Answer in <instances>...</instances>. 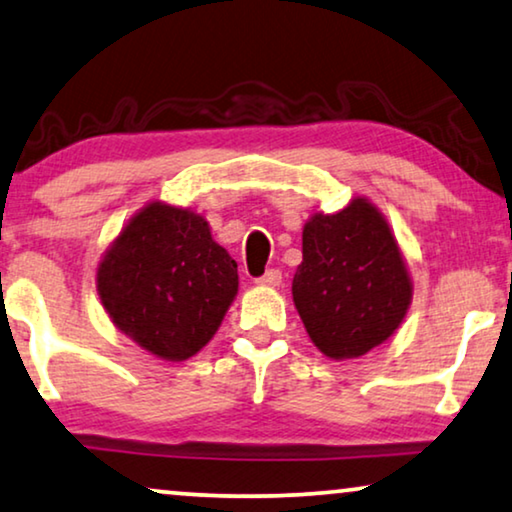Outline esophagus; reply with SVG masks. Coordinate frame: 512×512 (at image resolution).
Segmentation results:
<instances>
[{"label": "esophagus", "instance_id": "obj_1", "mask_svg": "<svg viewBox=\"0 0 512 512\" xmlns=\"http://www.w3.org/2000/svg\"><path fill=\"white\" fill-rule=\"evenodd\" d=\"M280 280H283V273H280L278 269H269V271L264 273V276L255 278V283L257 285H266V287H276V285H280Z\"/></svg>", "mask_w": 512, "mask_h": 512}]
</instances>
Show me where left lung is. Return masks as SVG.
<instances>
[{
  "label": "left lung",
  "mask_w": 512,
  "mask_h": 512,
  "mask_svg": "<svg viewBox=\"0 0 512 512\" xmlns=\"http://www.w3.org/2000/svg\"><path fill=\"white\" fill-rule=\"evenodd\" d=\"M410 294L397 241L369 201L355 199L343 211L306 222L292 297L308 336L327 357L352 359L387 341Z\"/></svg>",
  "instance_id": "obj_1"
}]
</instances>
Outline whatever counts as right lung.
Masks as SVG:
<instances>
[{
	"instance_id": "add662e5",
	"label": "right lung",
	"mask_w": 512,
	"mask_h": 512,
	"mask_svg": "<svg viewBox=\"0 0 512 512\" xmlns=\"http://www.w3.org/2000/svg\"><path fill=\"white\" fill-rule=\"evenodd\" d=\"M97 287L122 334L181 362L218 331L239 273L201 215L155 201L115 239L99 264Z\"/></svg>"
}]
</instances>
